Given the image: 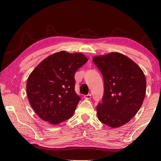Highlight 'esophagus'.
Wrapping results in <instances>:
<instances>
[{
  "label": "esophagus",
  "mask_w": 161,
  "mask_h": 161,
  "mask_svg": "<svg viewBox=\"0 0 161 161\" xmlns=\"http://www.w3.org/2000/svg\"><path fill=\"white\" fill-rule=\"evenodd\" d=\"M84 99H91L92 94H86V95H84Z\"/></svg>",
  "instance_id": "obj_1"
}]
</instances>
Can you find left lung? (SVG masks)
Segmentation results:
<instances>
[{
  "label": "left lung",
  "instance_id": "8db88e82",
  "mask_svg": "<svg viewBox=\"0 0 161 161\" xmlns=\"http://www.w3.org/2000/svg\"><path fill=\"white\" fill-rule=\"evenodd\" d=\"M103 78L102 102L97 107L99 121L111 128L128 123L142 105L146 90L143 71L119 53L93 58Z\"/></svg>",
  "mask_w": 161,
  "mask_h": 161
}]
</instances>
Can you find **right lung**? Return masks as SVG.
<instances>
[{"instance_id":"1","label":"right lung","mask_w":161,"mask_h":161,"mask_svg":"<svg viewBox=\"0 0 161 161\" xmlns=\"http://www.w3.org/2000/svg\"><path fill=\"white\" fill-rule=\"evenodd\" d=\"M87 60L81 53L62 51L35 67L28 77L26 90L29 102L40 118L58 124L73 116L81 99L75 91V75Z\"/></svg>"}]
</instances>
